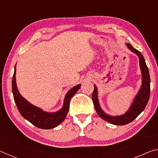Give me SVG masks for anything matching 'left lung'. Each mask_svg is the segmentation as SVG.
Masks as SVG:
<instances>
[{
    "label": "left lung",
    "mask_w": 158,
    "mask_h": 158,
    "mask_svg": "<svg viewBox=\"0 0 158 158\" xmlns=\"http://www.w3.org/2000/svg\"><path fill=\"white\" fill-rule=\"evenodd\" d=\"M126 45L131 52L136 53L139 56L140 69L141 74H142V84H141V86L135 98L134 99L130 109H128L126 113L121 116H109L105 111H103L100 107L98 98V89L95 85H94V90H93L92 95V100L98 114L105 121L116 125H126L133 121L145 109L149 100L150 91H151V87H150L151 79H150L149 71L143 55L140 52L135 49L131 44L126 43Z\"/></svg>",
    "instance_id": "8db88e82"
}]
</instances>
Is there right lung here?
I'll use <instances>...</instances> for the list:
<instances>
[{
	"label": "right lung",
	"mask_w": 158,
	"mask_h": 158,
	"mask_svg": "<svg viewBox=\"0 0 158 158\" xmlns=\"http://www.w3.org/2000/svg\"><path fill=\"white\" fill-rule=\"evenodd\" d=\"M15 75L16 66L12 78V93L18 110L25 119L31 123L35 126L41 128V129H52L58 126L65 120L69 111V102L71 98L81 87V84H78L69 90L67 93L64 99L63 107L56 112L50 113L31 105L29 102L21 96L17 89Z\"/></svg>",
	"instance_id": "right-lung-1"
}]
</instances>
